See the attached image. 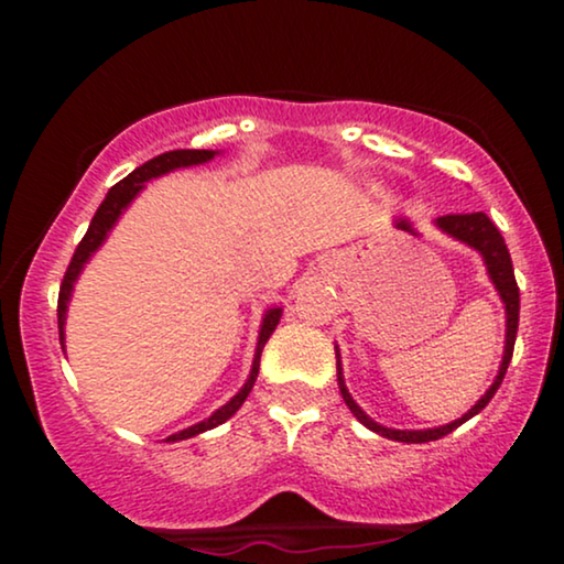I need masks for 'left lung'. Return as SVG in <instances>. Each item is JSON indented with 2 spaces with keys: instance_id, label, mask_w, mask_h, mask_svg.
<instances>
[{
  "instance_id": "1",
  "label": "left lung",
  "mask_w": 564,
  "mask_h": 564,
  "mask_svg": "<svg viewBox=\"0 0 564 564\" xmlns=\"http://www.w3.org/2000/svg\"><path fill=\"white\" fill-rule=\"evenodd\" d=\"M437 225L445 232H451L453 238H458V241L475 246V249L482 254L485 264H488V275L494 278L498 294H501L503 304H507V349H503V360H501V368H498L496 381L490 384V390L482 394V400H477V405L471 408L469 413H464V416L456 419V422L437 426V430H419V432L387 430V426H381V424L373 422V419H368L366 413L360 411V405L352 400V394L347 392L345 381H341L339 355H336V379H339L341 398H345V403H347L349 411H352V416L358 419L360 424H366L371 432H377V435L398 440V443H430V440H440V437L451 435L453 430H458V426H462L464 422H469L475 413H480L482 408L490 403V398H494L498 387H501L503 377H507L511 352H514L517 326H520V286H517V281H514V268H511V257H509L507 241H503V236L498 232L496 225L490 223V217L482 215V212H471V215H443V217H437Z\"/></svg>"
}]
</instances>
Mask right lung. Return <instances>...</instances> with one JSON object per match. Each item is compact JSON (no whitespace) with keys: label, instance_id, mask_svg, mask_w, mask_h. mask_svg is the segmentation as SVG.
I'll return each instance as SVG.
<instances>
[{"label":"right lung","instance_id":"add662e5","mask_svg":"<svg viewBox=\"0 0 564 564\" xmlns=\"http://www.w3.org/2000/svg\"><path fill=\"white\" fill-rule=\"evenodd\" d=\"M215 159V151H170V153H161V156L145 161V164L138 166L132 174H127L121 183H116L111 191H108V196L102 198V204L97 206L93 223H89L87 232H84V238L79 241V246H76L74 257H70L68 268H66V275H63V283H61V294H57V328H61V341H63V323H66V307H68V296H70V289H74V281L76 275L82 273L84 262L89 260V254L100 246L102 241H106L108 230L113 228V223L119 219L121 209L132 200L138 193L145 187L148 180L159 177V174H166L172 170H180V166H193V164H204V161ZM278 321H281V307H273L268 310V315H264L262 321V332H260V345H257V355H254V366H251V377L249 381L243 384V390L236 394V398L230 400L228 405H223L219 411L212 413L206 422H200L196 426H187V430L177 432V435L166 437V440H187L193 435H198V432H206V430H215L217 424L228 422V419L232 416V413L238 411V408L243 405V400L249 398L251 387H254V379L257 373H260V355H262V347L264 341L270 339V334L275 332Z\"/></svg>","mask_w":564,"mask_h":564}]
</instances>
